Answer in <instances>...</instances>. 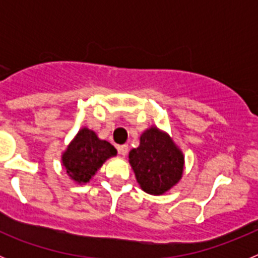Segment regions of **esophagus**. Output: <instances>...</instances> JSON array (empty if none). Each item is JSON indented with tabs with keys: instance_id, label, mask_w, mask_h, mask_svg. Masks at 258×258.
Returning a JSON list of instances; mask_svg holds the SVG:
<instances>
[{
	"instance_id": "34e87169",
	"label": "esophagus",
	"mask_w": 258,
	"mask_h": 258,
	"mask_svg": "<svg viewBox=\"0 0 258 258\" xmlns=\"http://www.w3.org/2000/svg\"><path fill=\"white\" fill-rule=\"evenodd\" d=\"M117 150H118V154L125 156V155L127 154V151H129V147H127V145H121V146H118Z\"/></svg>"
}]
</instances>
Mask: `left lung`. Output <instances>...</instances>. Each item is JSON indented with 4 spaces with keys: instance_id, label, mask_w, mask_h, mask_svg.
I'll use <instances>...</instances> for the list:
<instances>
[{
    "instance_id": "left-lung-1",
    "label": "left lung",
    "mask_w": 258,
    "mask_h": 258,
    "mask_svg": "<svg viewBox=\"0 0 258 258\" xmlns=\"http://www.w3.org/2000/svg\"><path fill=\"white\" fill-rule=\"evenodd\" d=\"M129 163L145 192L163 195L182 178L184 157L168 134L151 126L129 152Z\"/></svg>"
}]
</instances>
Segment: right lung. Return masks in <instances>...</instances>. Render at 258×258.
Instances as JSON below:
<instances>
[{"label": "right lung", "mask_w": 258, "mask_h": 258, "mask_svg": "<svg viewBox=\"0 0 258 258\" xmlns=\"http://www.w3.org/2000/svg\"><path fill=\"white\" fill-rule=\"evenodd\" d=\"M117 151L107 141L99 140L97 134L83 127L61 155V163L71 179L77 183H86L109 157Z\"/></svg>", "instance_id": "right-lung-1"}]
</instances>
